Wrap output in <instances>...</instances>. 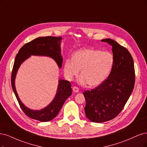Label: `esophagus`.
I'll list each match as a JSON object with an SVG mask.
<instances>
[{
    "label": "esophagus",
    "mask_w": 147,
    "mask_h": 147,
    "mask_svg": "<svg viewBox=\"0 0 147 147\" xmlns=\"http://www.w3.org/2000/svg\"><path fill=\"white\" fill-rule=\"evenodd\" d=\"M73 92H74V93H78V92H79V89L78 87H74L73 88Z\"/></svg>",
    "instance_id": "1"
}]
</instances>
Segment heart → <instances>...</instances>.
I'll use <instances>...</instances> for the list:
<instances>
[{"label": "heart", "mask_w": 147, "mask_h": 147, "mask_svg": "<svg viewBox=\"0 0 147 147\" xmlns=\"http://www.w3.org/2000/svg\"><path fill=\"white\" fill-rule=\"evenodd\" d=\"M113 63V56L109 52L94 49L79 50L74 54L73 58L65 60L64 75L67 80H71L81 69L78 82L80 85L88 83L90 86L96 87L108 77Z\"/></svg>", "instance_id": "1"}]
</instances>
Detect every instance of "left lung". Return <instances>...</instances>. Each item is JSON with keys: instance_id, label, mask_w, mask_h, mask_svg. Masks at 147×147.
<instances>
[{"instance_id": "obj_1", "label": "left lung", "mask_w": 147, "mask_h": 147, "mask_svg": "<svg viewBox=\"0 0 147 147\" xmlns=\"http://www.w3.org/2000/svg\"><path fill=\"white\" fill-rule=\"evenodd\" d=\"M112 46L114 63L108 78L95 88L85 91L86 115L94 123L116 117L123 109L133 90L134 61L127 49L110 38L103 39Z\"/></svg>"}]
</instances>
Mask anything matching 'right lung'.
<instances>
[{"label": "right lung", "instance_id": "obj_1", "mask_svg": "<svg viewBox=\"0 0 147 147\" xmlns=\"http://www.w3.org/2000/svg\"><path fill=\"white\" fill-rule=\"evenodd\" d=\"M61 37L60 36L36 38L22 47L16 55L14 62L11 80L13 90L17 100L27 116L41 122L51 121L57 115L65 101L71 95L72 89L71 88V83L68 80L60 79L57 90L49 105L40 110H33L24 105L19 98L15 86V79L21 65L31 55L48 57L53 59L58 65V67L61 68L63 61L61 54Z\"/></svg>", "mask_w": 147, "mask_h": 147}]
</instances>
